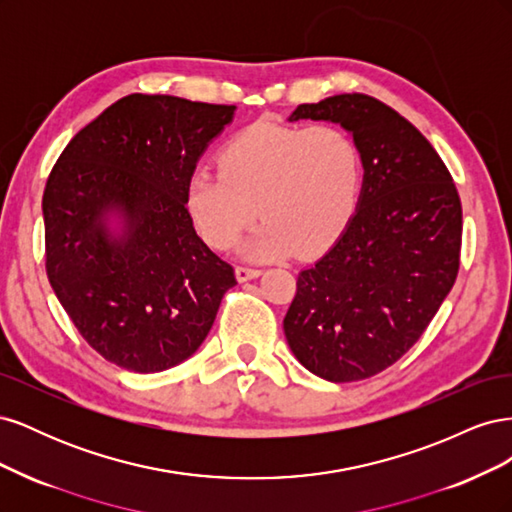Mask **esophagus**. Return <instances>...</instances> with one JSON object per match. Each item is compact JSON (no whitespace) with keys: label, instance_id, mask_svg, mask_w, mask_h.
Returning <instances> with one entry per match:
<instances>
[{"label":"esophagus","instance_id":"34e87169","mask_svg":"<svg viewBox=\"0 0 512 512\" xmlns=\"http://www.w3.org/2000/svg\"><path fill=\"white\" fill-rule=\"evenodd\" d=\"M262 271L260 269H252V267H237L235 269V275L239 282H247V280H254V277H258Z\"/></svg>","mask_w":512,"mask_h":512}]
</instances>
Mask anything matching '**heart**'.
Segmentation results:
<instances>
[{
	"mask_svg": "<svg viewBox=\"0 0 512 512\" xmlns=\"http://www.w3.org/2000/svg\"><path fill=\"white\" fill-rule=\"evenodd\" d=\"M220 173L200 168L188 181V211L211 247L226 250L256 215L241 256L273 260L318 254L348 224L361 183V156L348 132L320 123L288 128L254 123L220 151Z\"/></svg>",
	"mask_w": 512,
	"mask_h": 512,
	"instance_id": "obj_1",
	"label": "heart"
}]
</instances>
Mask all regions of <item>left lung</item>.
<instances>
[{
    "label": "left lung",
    "mask_w": 512,
    "mask_h": 512,
    "mask_svg": "<svg viewBox=\"0 0 512 512\" xmlns=\"http://www.w3.org/2000/svg\"><path fill=\"white\" fill-rule=\"evenodd\" d=\"M339 123L363 162L342 237L299 273L284 318L292 354L329 382L399 361L436 316L459 271L461 200L436 149L391 106L342 94L299 104L288 121Z\"/></svg>",
    "instance_id": "left-lung-1"
}]
</instances>
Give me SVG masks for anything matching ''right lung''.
<instances>
[{"mask_svg":"<svg viewBox=\"0 0 512 512\" xmlns=\"http://www.w3.org/2000/svg\"><path fill=\"white\" fill-rule=\"evenodd\" d=\"M235 108L126 96L72 138L46 181V275L85 342L123 369L190 359L237 284L185 209L196 162Z\"/></svg>","mask_w":512,"mask_h":512,"instance_id":"1","label":"right lung"}]
</instances>
